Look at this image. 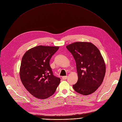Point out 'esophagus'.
<instances>
[{
    "label": "esophagus",
    "instance_id": "1",
    "mask_svg": "<svg viewBox=\"0 0 122 122\" xmlns=\"http://www.w3.org/2000/svg\"><path fill=\"white\" fill-rule=\"evenodd\" d=\"M67 76H62V79L63 80H66V79H67Z\"/></svg>",
    "mask_w": 122,
    "mask_h": 122
}]
</instances>
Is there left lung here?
Returning <instances> with one entry per match:
<instances>
[{
  "instance_id": "obj_1",
  "label": "left lung",
  "mask_w": 122,
  "mask_h": 122,
  "mask_svg": "<svg viewBox=\"0 0 122 122\" xmlns=\"http://www.w3.org/2000/svg\"><path fill=\"white\" fill-rule=\"evenodd\" d=\"M76 62L78 80L73 85L79 94L88 95L101 85L106 72V66L100 52L90 42H74L66 46Z\"/></svg>"
}]
</instances>
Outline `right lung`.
<instances>
[{
  "label": "right lung",
  "instance_id": "obj_1",
  "mask_svg": "<svg viewBox=\"0 0 122 122\" xmlns=\"http://www.w3.org/2000/svg\"><path fill=\"white\" fill-rule=\"evenodd\" d=\"M59 47L38 46L28 50L23 56L20 77L27 91L38 99L54 94L61 79L54 76L50 66L51 56Z\"/></svg>",
  "mask_w": 122,
  "mask_h": 122
}]
</instances>
